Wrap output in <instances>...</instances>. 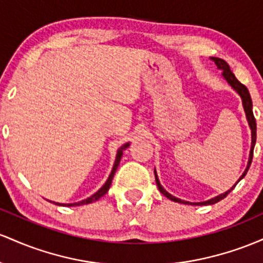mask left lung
<instances>
[{
    "instance_id": "left-lung-1",
    "label": "left lung",
    "mask_w": 263,
    "mask_h": 263,
    "mask_svg": "<svg viewBox=\"0 0 263 263\" xmlns=\"http://www.w3.org/2000/svg\"><path fill=\"white\" fill-rule=\"evenodd\" d=\"M211 60L215 62V64H216L219 69L222 70V77L226 79L227 83H229L232 88H234V89L236 90V93H237L238 96L241 97V99H242L243 110H245V114H246V119H247V122H249V125H250V129H251V150H250V156H249V163H247V166H246V169H245L243 174L240 176V179L237 180V182H238L241 179L245 178V175H246L247 171H249V169H250V165H251V163H252L253 147H255V144H256V129H257V126H256V119H255V117H253V111H252V99H251L249 89H247V88L245 87L242 83H240V82L237 81V78H236L234 73L231 72V69H230V66L226 63L225 61L221 60V58H217V57H211ZM154 174H155V181H156V185H158V187H159V191H160V193L163 194L164 196H166L167 199H170L171 201L185 203V205H200V206H201V205H212V203H216V202H219L220 200L225 199V197L229 195V194L231 193L232 190H234L236 185H237V182H236L234 186L230 189V190H227L226 193L221 194V195H219V196L212 197V199L208 200V201L189 202V201H184V200H181V199H178V197L173 196L171 194L167 193V191L165 190V189L160 185V181H159L158 175H156V170H154Z\"/></svg>"
}]
</instances>
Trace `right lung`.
I'll return each mask as SVG.
<instances>
[{
    "instance_id": "add662e5",
    "label": "right lung",
    "mask_w": 263,
    "mask_h": 263,
    "mask_svg": "<svg viewBox=\"0 0 263 263\" xmlns=\"http://www.w3.org/2000/svg\"><path fill=\"white\" fill-rule=\"evenodd\" d=\"M129 145H130V144L126 143V144H124L123 146L119 147V150H118V153H117V158H116V161H114L113 169H111L110 175H109V178H108L107 181H105V184L103 185V186L100 187L99 190L97 191L96 194H93V195L90 196V197H88V199H85V200H82V201H79V202H74V203H60V202H53V203H55V205H62V206H81V205H85V203H90V202L97 201V200H99L100 197L104 196L105 194L108 193L109 187H110V185H111V180H113V178H114V174H116L118 166H119L120 159H122V156H123V152H124V150H125L126 147H128ZM51 202H52V201H51Z\"/></svg>"
}]
</instances>
